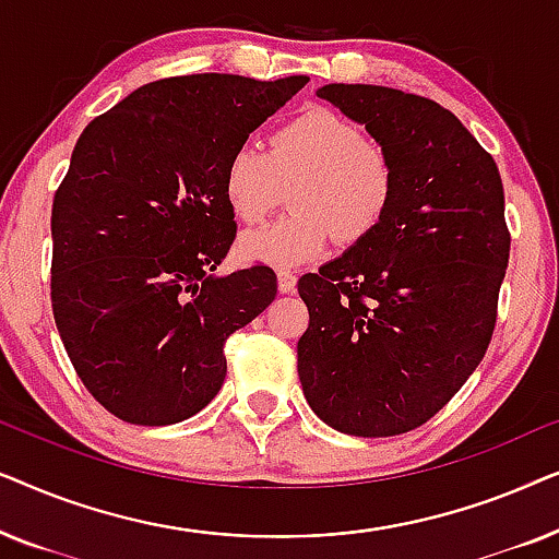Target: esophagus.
Wrapping results in <instances>:
<instances>
[{
	"mask_svg": "<svg viewBox=\"0 0 559 559\" xmlns=\"http://www.w3.org/2000/svg\"><path fill=\"white\" fill-rule=\"evenodd\" d=\"M295 285H297V277L293 272H280L277 274V287H280L282 295H293Z\"/></svg>",
	"mask_w": 559,
	"mask_h": 559,
	"instance_id": "esophagus-1",
	"label": "esophagus"
}]
</instances>
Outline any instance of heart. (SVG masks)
<instances>
[{
    "label": "heart",
    "instance_id": "b5f03b06",
    "mask_svg": "<svg viewBox=\"0 0 559 559\" xmlns=\"http://www.w3.org/2000/svg\"><path fill=\"white\" fill-rule=\"evenodd\" d=\"M295 186V213L241 236L239 254L272 270L323 259L335 234L354 243L384 221L396 167L384 144L325 106H310L270 136V152L241 144L224 167V198L243 224H257Z\"/></svg>",
    "mask_w": 559,
    "mask_h": 559
}]
</instances>
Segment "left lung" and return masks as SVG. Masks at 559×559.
Segmentation results:
<instances>
[{
    "label": "left lung",
    "instance_id": "1",
    "mask_svg": "<svg viewBox=\"0 0 559 559\" xmlns=\"http://www.w3.org/2000/svg\"><path fill=\"white\" fill-rule=\"evenodd\" d=\"M318 96L384 144L396 188L366 239L297 282V373L333 430L389 438L438 415L491 343L511 247L501 175L432 98L366 83Z\"/></svg>",
    "mask_w": 559,
    "mask_h": 559
}]
</instances>
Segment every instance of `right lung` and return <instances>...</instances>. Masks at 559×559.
<instances>
[{
    "label": "right lung",
    "instance_id": "right-lung-1",
    "mask_svg": "<svg viewBox=\"0 0 559 559\" xmlns=\"http://www.w3.org/2000/svg\"><path fill=\"white\" fill-rule=\"evenodd\" d=\"M308 81H152L75 142L52 201L50 300L75 373L114 417L201 412L226 379V338L277 295L264 264L216 274L236 236L224 167Z\"/></svg>",
    "mask_w": 559,
    "mask_h": 559
}]
</instances>
